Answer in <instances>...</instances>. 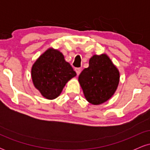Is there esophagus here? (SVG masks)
Returning <instances> with one entry per match:
<instances>
[{"instance_id": "34e87169", "label": "esophagus", "mask_w": 150, "mask_h": 150, "mask_svg": "<svg viewBox=\"0 0 150 150\" xmlns=\"http://www.w3.org/2000/svg\"><path fill=\"white\" fill-rule=\"evenodd\" d=\"M75 72H76V73H77V75H80V72H81V69H80V68H75Z\"/></svg>"}]
</instances>
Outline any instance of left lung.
<instances>
[{"instance_id":"1","label":"left lung","mask_w":150,"mask_h":150,"mask_svg":"<svg viewBox=\"0 0 150 150\" xmlns=\"http://www.w3.org/2000/svg\"><path fill=\"white\" fill-rule=\"evenodd\" d=\"M120 80V73L106 54L94 55L89 67L79 75L78 81L84 95L90 104L99 105L114 94Z\"/></svg>"}]
</instances>
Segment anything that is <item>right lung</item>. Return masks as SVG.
Instances as JSON below:
<instances>
[{"label": "right lung", "mask_w": 150, "mask_h": 150, "mask_svg": "<svg viewBox=\"0 0 150 150\" xmlns=\"http://www.w3.org/2000/svg\"><path fill=\"white\" fill-rule=\"evenodd\" d=\"M76 76L69 63L58 50L50 48L41 55L32 68L34 87L47 99H54L61 94L65 84Z\"/></svg>", "instance_id": "add662e5"}]
</instances>
